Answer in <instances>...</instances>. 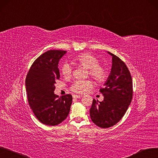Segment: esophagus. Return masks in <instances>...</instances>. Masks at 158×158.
<instances>
[{
    "mask_svg": "<svg viewBox=\"0 0 158 158\" xmlns=\"http://www.w3.org/2000/svg\"><path fill=\"white\" fill-rule=\"evenodd\" d=\"M73 98H75V99H77V98H79L81 97L80 95H78V94H73Z\"/></svg>",
    "mask_w": 158,
    "mask_h": 158,
    "instance_id": "obj_1",
    "label": "esophagus"
}]
</instances>
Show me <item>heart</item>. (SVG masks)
<instances>
[{"mask_svg": "<svg viewBox=\"0 0 158 158\" xmlns=\"http://www.w3.org/2000/svg\"><path fill=\"white\" fill-rule=\"evenodd\" d=\"M74 60L77 64L88 69V74L96 81L101 82L106 79V69L98 64L99 60L95 56L89 53H83L77 56ZM61 71L63 75L68 77L71 74L72 68L68 63H65L61 67ZM92 86L93 84L90 80H76L71 85V89L77 93H85Z\"/></svg>", "mask_w": 158, "mask_h": 158, "instance_id": "b5f03b06", "label": "heart"}]
</instances>
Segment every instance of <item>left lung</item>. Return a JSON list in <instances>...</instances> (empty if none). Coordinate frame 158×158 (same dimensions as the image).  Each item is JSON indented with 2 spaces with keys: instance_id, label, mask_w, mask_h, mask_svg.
I'll use <instances>...</instances> for the list:
<instances>
[{
  "instance_id": "obj_1",
  "label": "left lung",
  "mask_w": 158,
  "mask_h": 158,
  "mask_svg": "<svg viewBox=\"0 0 158 158\" xmlns=\"http://www.w3.org/2000/svg\"><path fill=\"white\" fill-rule=\"evenodd\" d=\"M108 53L112 56V67L104 87L100 89L104 100L98 103L93 99L89 111L92 121L102 128L112 127L123 118L133 95L132 79L128 67L117 56Z\"/></svg>"
}]
</instances>
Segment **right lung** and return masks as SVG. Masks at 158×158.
Wrapping results in <instances>:
<instances>
[{
	"instance_id": "right-lung-1",
	"label": "right lung",
	"mask_w": 158,
	"mask_h": 158,
	"mask_svg": "<svg viewBox=\"0 0 158 158\" xmlns=\"http://www.w3.org/2000/svg\"><path fill=\"white\" fill-rule=\"evenodd\" d=\"M67 53L51 50L37 58L27 74L25 84L28 103L36 118L48 126H56L68 116L72 104L71 94H54L56 80L60 78L58 64Z\"/></svg>"
}]
</instances>
